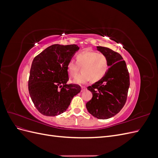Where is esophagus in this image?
<instances>
[{
    "mask_svg": "<svg viewBox=\"0 0 158 158\" xmlns=\"http://www.w3.org/2000/svg\"><path fill=\"white\" fill-rule=\"evenodd\" d=\"M85 90H86V88L82 86V89H81V91H82V92H84V91H85Z\"/></svg>",
    "mask_w": 158,
    "mask_h": 158,
    "instance_id": "34e87169",
    "label": "esophagus"
}]
</instances>
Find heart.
Returning a JSON list of instances; mask_svg holds the SVG:
<instances>
[{"label": "heart", "instance_id": "heart-1", "mask_svg": "<svg viewBox=\"0 0 158 158\" xmlns=\"http://www.w3.org/2000/svg\"><path fill=\"white\" fill-rule=\"evenodd\" d=\"M109 60L107 56L93 51H85L76 56V62L70 60L66 69L70 76H76L80 68L81 73L72 80V82L85 84L91 80L94 82L102 79L109 69Z\"/></svg>", "mask_w": 158, "mask_h": 158}]
</instances>
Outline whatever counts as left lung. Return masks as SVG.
Here are the masks:
<instances>
[{
    "label": "left lung",
    "instance_id": "8db88e82",
    "mask_svg": "<svg viewBox=\"0 0 158 158\" xmlns=\"http://www.w3.org/2000/svg\"><path fill=\"white\" fill-rule=\"evenodd\" d=\"M97 50L107 56L110 68L102 79L88 87L92 98L85 106L94 117L107 119L125 106L130 78L125 61L120 54L105 47L97 46Z\"/></svg>",
    "mask_w": 158,
    "mask_h": 158
}]
</instances>
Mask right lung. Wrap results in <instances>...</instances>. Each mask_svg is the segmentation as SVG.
Masks as SVG:
<instances>
[{
  "instance_id": "1",
  "label": "right lung",
  "mask_w": 158,
  "mask_h": 158,
  "mask_svg": "<svg viewBox=\"0 0 158 158\" xmlns=\"http://www.w3.org/2000/svg\"><path fill=\"white\" fill-rule=\"evenodd\" d=\"M79 49L74 44H55L33 59L28 89L33 104L44 115L52 117L63 113L74 96L80 92L79 85L66 84V66Z\"/></svg>"
}]
</instances>
